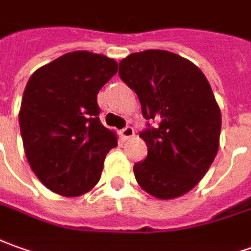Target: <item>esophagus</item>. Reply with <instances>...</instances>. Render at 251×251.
<instances>
[{"label": "esophagus", "mask_w": 251, "mask_h": 251, "mask_svg": "<svg viewBox=\"0 0 251 251\" xmlns=\"http://www.w3.org/2000/svg\"><path fill=\"white\" fill-rule=\"evenodd\" d=\"M120 134H122V136L124 138V139H129V138H132V136H134L135 132H134V128H132V127L127 126L126 128L122 129V132H120Z\"/></svg>", "instance_id": "34e87169"}]
</instances>
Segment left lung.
<instances>
[{
  "label": "left lung",
  "mask_w": 251,
  "mask_h": 251,
  "mask_svg": "<svg viewBox=\"0 0 251 251\" xmlns=\"http://www.w3.org/2000/svg\"><path fill=\"white\" fill-rule=\"evenodd\" d=\"M119 75L136 93L143 117L158 122L139 134L148 157L134 165L138 184L160 200L186 194L219 150L221 113L208 79L191 61L167 50L129 54L119 63Z\"/></svg>",
  "instance_id": "1"
}]
</instances>
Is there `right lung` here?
Instances as JSON below:
<instances>
[{"label": "right lung", "mask_w": 251, "mask_h": 251, "mask_svg": "<svg viewBox=\"0 0 251 251\" xmlns=\"http://www.w3.org/2000/svg\"><path fill=\"white\" fill-rule=\"evenodd\" d=\"M117 72L113 58L72 51L36 70L19 124L31 169L46 187L77 197L96 186L117 136L100 120L97 94Z\"/></svg>", "instance_id": "obj_1"}]
</instances>
